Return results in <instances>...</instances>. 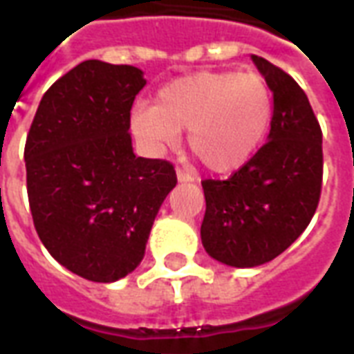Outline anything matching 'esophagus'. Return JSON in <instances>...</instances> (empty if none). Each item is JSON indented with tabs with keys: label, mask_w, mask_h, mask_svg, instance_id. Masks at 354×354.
Here are the masks:
<instances>
[{
	"label": "esophagus",
	"mask_w": 354,
	"mask_h": 354,
	"mask_svg": "<svg viewBox=\"0 0 354 354\" xmlns=\"http://www.w3.org/2000/svg\"><path fill=\"white\" fill-rule=\"evenodd\" d=\"M176 178L180 183L195 182V176H193V174H189L187 171H183V169H176Z\"/></svg>",
	"instance_id": "34e87169"
}]
</instances>
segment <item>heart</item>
<instances>
[{
    "mask_svg": "<svg viewBox=\"0 0 354 354\" xmlns=\"http://www.w3.org/2000/svg\"><path fill=\"white\" fill-rule=\"evenodd\" d=\"M271 115V93L260 75L202 72L169 83L156 105L135 107L131 131L148 150L161 152L189 129V148L202 165L232 172L258 150Z\"/></svg>",
    "mask_w": 354,
    "mask_h": 354,
    "instance_id": "b5f03b06",
    "label": "heart"
}]
</instances>
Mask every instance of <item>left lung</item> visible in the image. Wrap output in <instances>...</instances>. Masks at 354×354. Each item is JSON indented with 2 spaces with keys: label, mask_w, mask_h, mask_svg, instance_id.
Returning <instances> with one entry per match:
<instances>
[{
  "label": "left lung",
  "mask_w": 354,
  "mask_h": 354,
  "mask_svg": "<svg viewBox=\"0 0 354 354\" xmlns=\"http://www.w3.org/2000/svg\"><path fill=\"white\" fill-rule=\"evenodd\" d=\"M273 93L267 142L228 180H204L202 245L213 260L256 267L282 254L314 217L321 195V128L284 70L250 55Z\"/></svg>",
  "instance_id": "8db88e82"
}]
</instances>
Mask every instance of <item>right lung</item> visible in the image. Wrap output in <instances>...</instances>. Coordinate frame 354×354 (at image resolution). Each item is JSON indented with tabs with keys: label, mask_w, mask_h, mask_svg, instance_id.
Wrapping results in <instances>:
<instances>
[{
	"label": "right lung",
	"mask_w": 354,
	"mask_h": 354,
	"mask_svg": "<svg viewBox=\"0 0 354 354\" xmlns=\"http://www.w3.org/2000/svg\"><path fill=\"white\" fill-rule=\"evenodd\" d=\"M145 85L135 66L83 61L46 91L27 135L37 234L61 266L93 282L137 269L176 185L169 161L133 153L129 111Z\"/></svg>",
	"instance_id": "obj_1"
}]
</instances>
